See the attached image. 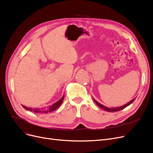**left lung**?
Instances as JSON below:
<instances>
[{
  "label": "left lung",
  "instance_id": "left-lung-1",
  "mask_svg": "<svg viewBox=\"0 0 153 153\" xmlns=\"http://www.w3.org/2000/svg\"><path fill=\"white\" fill-rule=\"evenodd\" d=\"M93 100H94V102L96 103V105H98V106H99L101 108H102L103 110H105V111H107V112H117V111L121 110L125 108L126 107H127L128 106H129L131 103H132L134 101H135V98H134V99L131 100V101H129V102L127 103L126 104H125V105H123V106H119V107H114V108H108V107H107V106H105L103 105L102 104L98 102V101H97L96 100H95L94 98H93Z\"/></svg>",
  "mask_w": 153,
  "mask_h": 153
}]
</instances>
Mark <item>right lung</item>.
<instances>
[{
    "label": "right lung",
    "mask_w": 153,
    "mask_h": 153,
    "mask_svg": "<svg viewBox=\"0 0 153 153\" xmlns=\"http://www.w3.org/2000/svg\"><path fill=\"white\" fill-rule=\"evenodd\" d=\"M64 98V95H63V96L62 98L60 99L59 101H57V102H55V103H53V105H50L49 107H48L47 108H29L27 107L26 106L22 105L23 107H24L25 109L31 111V112H36V113H39V114H47L49 112H52L53 111H54L55 110H56L57 108H59L60 105H61L62 103L63 100Z\"/></svg>",
    "instance_id": "1"
}]
</instances>
